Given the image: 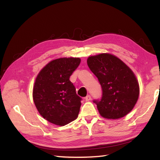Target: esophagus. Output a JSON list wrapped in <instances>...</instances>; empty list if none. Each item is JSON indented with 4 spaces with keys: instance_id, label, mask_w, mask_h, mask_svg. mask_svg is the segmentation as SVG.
Instances as JSON below:
<instances>
[{
    "instance_id": "esophagus-1",
    "label": "esophagus",
    "mask_w": 160,
    "mask_h": 160,
    "mask_svg": "<svg viewBox=\"0 0 160 160\" xmlns=\"http://www.w3.org/2000/svg\"><path fill=\"white\" fill-rule=\"evenodd\" d=\"M91 99V97L90 95H88V96H87L85 97V100L86 101H89Z\"/></svg>"
}]
</instances>
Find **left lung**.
<instances>
[{
    "label": "left lung",
    "instance_id": "left-lung-1",
    "mask_svg": "<svg viewBox=\"0 0 160 160\" xmlns=\"http://www.w3.org/2000/svg\"><path fill=\"white\" fill-rule=\"evenodd\" d=\"M87 64L102 87L101 99L93 100L102 116L118 119L131 112L138 101L140 87L130 68L110 53L89 56Z\"/></svg>",
    "mask_w": 160,
    "mask_h": 160
}]
</instances>
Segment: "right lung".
<instances>
[{"label":"right lung","instance_id":"add662e5","mask_svg":"<svg viewBox=\"0 0 160 160\" xmlns=\"http://www.w3.org/2000/svg\"><path fill=\"white\" fill-rule=\"evenodd\" d=\"M79 58H61L51 61L40 71L33 89L39 113L51 123L64 126L78 118L82 98L69 78L79 66Z\"/></svg>","mask_w":160,"mask_h":160}]
</instances>
